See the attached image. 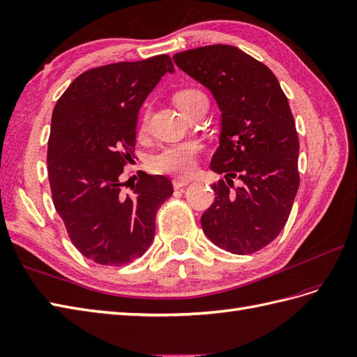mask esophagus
I'll use <instances>...</instances> for the list:
<instances>
[{
	"instance_id": "obj_1",
	"label": "esophagus",
	"mask_w": 357,
	"mask_h": 357,
	"mask_svg": "<svg viewBox=\"0 0 357 357\" xmlns=\"http://www.w3.org/2000/svg\"><path fill=\"white\" fill-rule=\"evenodd\" d=\"M190 179H182V178H175L173 179V187H175L176 190H179V188H182V187H185V185H188L190 184Z\"/></svg>"
}]
</instances>
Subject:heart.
Wrapping results in <instances>:
<instances>
[{"instance_id": "heart-1", "label": "heart", "mask_w": 357, "mask_h": 357, "mask_svg": "<svg viewBox=\"0 0 357 357\" xmlns=\"http://www.w3.org/2000/svg\"><path fill=\"white\" fill-rule=\"evenodd\" d=\"M200 99H206L204 91L197 89L181 90L175 96V102L182 113H187ZM148 126V114L143 116L142 128ZM200 151L197 142H184L164 148L152 158V169L160 173H170L178 176H190L196 170V155Z\"/></svg>"}]
</instances>
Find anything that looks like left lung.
I'll list each match as a JSON object with an SVG mask.
<instances>
[{"mask_svg": "<svg viewBox=\"0 0 357 357\" xmlns=\"http://www.w3.org/2000/svg\"><path fill=\"white\" fill-rule=\"evenodd\" d=\"M176 66L211 91L222 112L211 170L215 200L202 214L205 235L234 255L270 244L285 226L298 176V137L288 99L264 63L231 45L173 56ZM234 177L243 185L231 190Z\"/></svg>", "mask_w": 357, "mask_h": 357, "instance_id": "left-lung-1", "label": "left lung"}]
</instances>
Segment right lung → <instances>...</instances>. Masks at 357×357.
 <instances>
[{"label":"right lung","instance_id":"right-lung-1","mask_svg":"<svg viewBox=\"0 0 357 357\" xmlns=\"http://www.w3.org/2000/svg\"><path fill=\"white\" fill-rule=\"evenodd\" d=\"M167 72L175 68L166 54L89 69L54 107L47 158L52 202L72 244L100 266L140 258L153 240L160 206L173 193L169 178L144 172L131 195L121 188L139 109Z\"/></svg>","mask_w":357,"mask_h":357}]
</instances>
